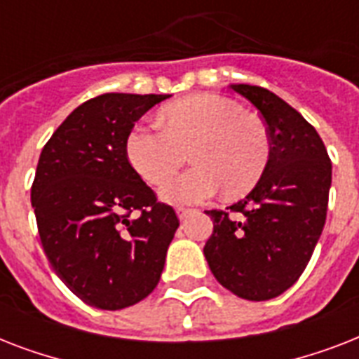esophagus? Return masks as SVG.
Returning <instances> with one entry per match:
<instances>
[{
  "label": "esophagus",
  "mask_w": 359,
  "mask_h": 359,
  "mask_svg": "<svg viewBox=\"0 0 359 359\" xmlns=\"http://www.w3.org/2000/svg\"><path fill=\"white\" fill-rule=\"evenodd\" d=\"M188 214H191V208L188 207H177V216H179L180 219H184Z\"/></svg>",
  "instance_id": "34e87169"
}]
</instances>
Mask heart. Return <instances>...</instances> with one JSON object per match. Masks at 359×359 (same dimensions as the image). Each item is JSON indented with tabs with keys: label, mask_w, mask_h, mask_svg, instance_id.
<instances>
[{
	"label": "heart",
	"mask_w": 359,
	"mask_h": 359,
	"mask_svg": "<svg viewBox=\"0 0 359 359\" xmlns=\"http://www.w3.org/2000/svg\"><path fill=\"white\" fill-rule=\"evenodd\" d=\"M163 124H140L126 137L132 168L151 184L184 163L196 165L160 188L171 203H197L224 186L227 197L244 196L259 182L270 160V137L261 121L218 95H194L163 109Z\"/></svg>",
	"instance_id": "heart-1"
}]
</instances>
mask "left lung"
I'll use <instances>...</instances> for the list:
<instances>
[{
	"label": "left lung",
	"mask_w": 359,
	"mask_h": 359,
	"mask_svg": "<svg viewBox=\"0 0 359 359\" xmlns=\"http://www.w3.org/2000/svg\"><path fill=\"white\" fill-rule=\"evenodd\" d=\"M262 115L270 160L255 188L227 210H207L205 257L214 278L251 302L276 298L306 270L326 222L332 162L320 135L268 89L233 83Z\"/></svg>",
	"instance_id": "1"
}]
</instances>
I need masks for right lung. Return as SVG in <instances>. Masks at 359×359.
<instances>
[{"label":"right lung","mask_w":359,"mask_h":359,"mask_svg":"<svg viewBox=\"0 0 359 359\" xmlns=\"http://www.w3.org/2000/svg\"><path fill=\"white\" fill-rule=\"evenodd\" d=\"M169 95L106 93L61 123L39 158L31 205L42 248L61 281L98 309L151 294L179 227L126 156V137Z\"/></svg>","instance_id":"right-lung-1"}]
</instances>
